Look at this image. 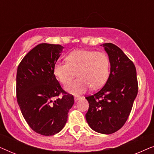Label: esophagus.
Returning <instances> with one entry per match:
<instances>
[{
    "mask_svg": "<svg viewBox=\"0 0 154 154\" xmlns=\"http://www.w3.org/2000/svg\"><path fill=\"white\" fill-rule=\"evenodd\" d=\"M80 99H81V97H74V100L75 101V102H77V101L79 100Z\"/></svg>",
    "mask_w": 154,
    "mask_h": 154,
    "instance_id": "obj_1",
    "label": "esophagus"
}]
</instances>
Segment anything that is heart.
<instances>
[{"label": "heart", "instance_id": "obj_1", "mask_svg": "<svg viewBox=\"0 0 154 154\" xmlns=\"http://www.w3.org/2000/svg\"><path fill=\"white\" fill-rule=\"evenodd\" d=\"M66 62H56L53 73L60 83L66 85L77 71L79 77L66 87L71 94H83L90 87L98 89L104 85L109 76L110 63L104 52L76 50L67 55Z\"/></svg>", "mask_w": 154, "mask_h": 154}]
</instances>
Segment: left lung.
I'll use <instances>...</instances> for the list:
<instances>
[{"label":"left lung","instance_id":"8db88e82","mask_svg":"<svg viewBox=\"0 0 154 154\" xmlns=\"http://www.w3.org/2000/svg\"><path fill=\"white\" fill-rule=\"evenodd\" d=\"M110 62V74L100 91L86 97L89 109L85 114L88 125L102 134L118 131L127 121L138 92L133 62L114 44L104 43Z\"/></svg>","mask_w":154,"mask_h":154}]
</instances>
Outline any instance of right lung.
<instances>
[{"label":"right lung","mask_w":154,"mask_h":154,"mask_svg":"<svg viewBox=\"0 0 154 154\" xmlns=\"http://www.w3.org/2000/svg\"><path fill=\"white\" fill-rule=\"evenodd\" d=\"M64 47L41 43L26 54L17 72V99L31 129L41 135H54L63 129L74 103L53 73ZM62 93V98L55 99Z\"/></svg>","instance_id":"1"}]
</instances>
